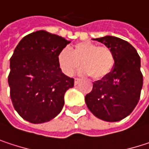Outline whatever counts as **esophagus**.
I'll return each instance as SVG.
<instances>
[{"mask_svg":"<svg viewBox=\"0 0 149 149\" xmlns=\"http://www.w3.org/2000/svg\"><path fill=\"white\" fill-rule=\"evenodd\" d=\"M79 81H80V78H77V77H76L74 79V84H75V85H77L78 83H79Z\"/></svg>","mask_w":149,"mask_h":149,"instance_id":"34e87169","label":"esophagus"}]
</instances>
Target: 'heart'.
Masks as SVG:
<instances>
[{
	"mask_svg": "<svg viewBox=\"0 0 149 149\" xmlns=\"http://www.w3.org/2000/svg\"><path fill=\"white\" fill-rule=\"evenodd\" d=\"M57 60L60 70L65 75H73L82 65V72L91 75L94 79L106 77L113 71L116 64L111 48L99 46L90 41L76 43L70 50L63 49Z\"/></svg>",
	"mask_w": 149,
	"mask_h": 149,
	"instance_id": "b5f03b06",
	"label": "heart"
}]
</instances>
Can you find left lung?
<instances>
[{
	"label": "left lung",
	"instance_id": "left-lung-1",
	"mask_svg": "<svg viewBox=\"0 0 149 149\" xmlns=\"http://www.w3.org/2000/svg\"><path fill=\"white\" fill-rule=\"evenodd\" d=\"M114 52L116 64L110 74L93 83L85 96L91 112L106 122H118L128 116L137 105L143 84L141 58L129 42L114 36L95 39Z\"/></svg>",
	"mask_w": 149,
	"mask_h": 149
}]
</instances>
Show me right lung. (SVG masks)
Instances as JSON below:
<instances>
[{
    "label": "right lung",
    "mask_w": 149,
    "mask_h": 149,
    "mask_svg": "<svg viewBox=\"0 0 149 149\" xmlns=\"http://www.w3.org/2000/svg\"><path fill=\"white\" fill-rule=\"evenodd\" d=\"M70 43L44 30L25 36L10 58L8 84L15 110L26 121L43 123L57 116L74 79L58 65V53Z\"/></svg>",
    "instance_id": "add662e5"
}]
</instances>
